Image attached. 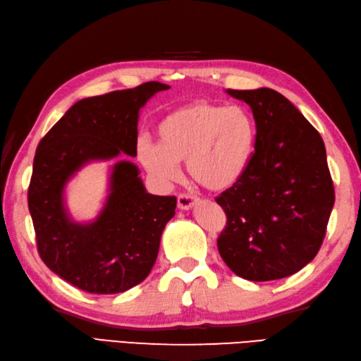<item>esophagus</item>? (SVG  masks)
<instances>
[{"instance_id": "1", "label": "esophagus", "mask_w": 361, "mask_h": 361, "mask_svg": "<svg viewBox=\"0 0 361 361\" xmlns=\"http://www.w3.org/2000/svg\"><path fill=\"white\" fill-rule=\"evenodd\" d=\"M196 197L190 195H179L178 196V207L180 210H190L196 204Z\"/></svg>"}]
</instances>
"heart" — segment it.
I'll use <instances>...</instances> for the list:
<instances>
[{"mask_svg": "<svg viewBox=\"0 0 361 361\" xmlns=\"http://www.w3.org/2000/svg\"><path fill=\"white\" fill-rule=\"evenodd\" d=\"M157 142L142 137L137 157L159 187H171L185 161L190 178L210 191H224L245 178L257 149V123L241 106L196 101L157 124Z\"/></svg>", "mask_w": 361, "mask_h": 361, "instance_id": "b5f03b06", "label": "heart"}]
</instances>
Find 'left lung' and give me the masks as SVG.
Returning a JSON list of instances; mask_svg holds the SVG:
<instances>
[{
	"label": "left lung",
	"instance_id": "left-lung-1",
	"mask_svg": "<svg viewBox=\"0 0 361 361\" xmlns=\"http://www.w3.org/2000/svg\"><path fill=\"white\" fill-rule=\"evenodd\" d=\"M226 92L252 109L257 149L245 178L216 197L227 216L219 255L247 281L288 277L318 254L334 209L324 142L273 88Z\"/></svg>",
	"mask_w": 361,
	"mask_h": 361
}]
</instances>
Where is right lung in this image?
Returning <instances> with one entry per match:
<instances>
[{
  "label": "right lung",
  "instance_id": "obj_1",
  "mask_svg": "<svg viewBox=\"0 0 361 361\" xmlns=\"http://www.w3.org/2000/svg\"><path fill=\"white\" fill-rule=\"evenodd\" d=\"M170 85L146 82L78 101L37 146L27 190L37 249L65 282L93 294H116L143 282L156 263L160 237L174 216L176 196L146 191L135 164L140 109ZM118 158L109 195L92 224H76L64 187L94 159Z\"/></svg>",
  "mask_w": 361,
  "mask_h": 361
}]
</instances>
